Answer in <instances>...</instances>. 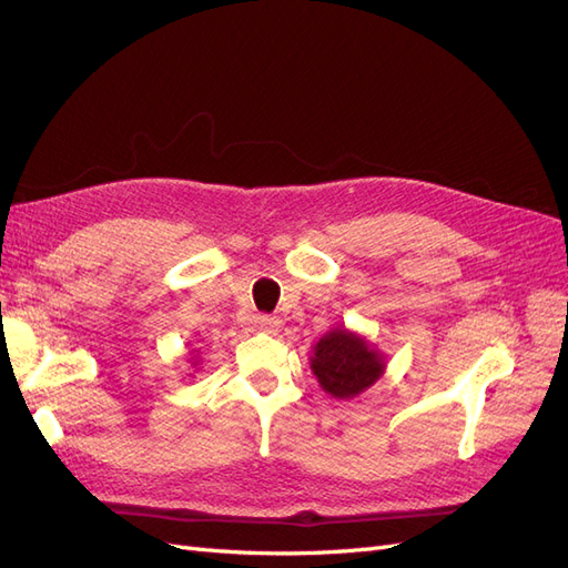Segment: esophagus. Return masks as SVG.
<instances>
[{
  "label": "esophagus",
  "mask_w": 568,
  "mask_h": 568,
  "mask_svg": "<svg viewBox=\"0 0 568 568\" xmlns=\"http://www.w3.org/2000/svg\"><path fill=\"white\" fill-rule=\"evenodd\" d=\"M253 324L257 326V329L261 332H270V334H274L280 329V320L277 317H272V315H257V317H253Z\"/></svg>",
  "instance_id": "34e87169"
}]
</instances>
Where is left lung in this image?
<instances>
[{
    "label": "left lung",
    "instance_id": "8db88e82",
    "mask_svg": "<svg viewBox=\"0 0 568 568\" xmlns=\"http://www.w3.org/2000/svg\"><path fill=\"white\" fill-rule=\"evenodd\" d=\"M311 365L320 386L334 398H355L384 372L382 355L346 329L320 338Z\"/></svg>",
    "mask_w": 568,
    "mask_h": 568
}]
</instances>
